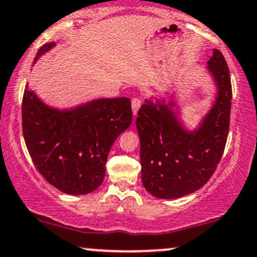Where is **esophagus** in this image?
<instances>
[{
    "label": "esophagus",
    "mask_w": 257,
    "mask_h": 257,
    "mask_svg": "<svg viewBox=\"0 0 257 257\" xmlns=\"http://www.w3.org/2000/svg\"><path fill=\"white\" fill-rule=\"evenodd\" d=\"M141 107V100L139 98H134L132 100V110H133V114H137L139 108Z\"/></svg>",
    "instance_id": "esophagus-1"
}]
</instances>
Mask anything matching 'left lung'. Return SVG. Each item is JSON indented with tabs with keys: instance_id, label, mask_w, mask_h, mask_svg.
Masks as SVG:
<instances>
[{
	"instance_id": "8db88e82",
	"label": "left lung",
	"mask_w": 257,
	"mask_h": 257,
	"mask_svg": "<svg viewBox=\"0 0 257 257\" xmlns=\"http://www.w3.org/2000/svg\"><path fill=\"white\" fill-rule=\"evenodd\" d=\"M206 70L216 85V96L196 128L185 125L174 91L146 99L138 112L141 181L156 198H180L199 190L222 157L228 135L232 85L220 51L214 49Z\"/></svg>"
}]
</instances>
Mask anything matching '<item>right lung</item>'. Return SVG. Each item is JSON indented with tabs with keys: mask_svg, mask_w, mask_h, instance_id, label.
Instances as JSON below:
<instances>
[{
	"mask_svg": "<svg viewBox=\"0 0 257 257\" xmlns=\"http://www.w3.org/2000/svg\"><path fill=\"white\" fill-rule=\"evenodd\" d=\"M53 47L55 42L41 47L34 64ZM131 104L128 98H99L59 108L46 104L26 84L23 134L41 175L67 194L95 191L105 178L114 140L132 124Z\"/></svg>",
	"mask_w": 257,
	"mask_h": 257,
	"instance_id": "1",
	"label": "right lung"
}]
</instances>
